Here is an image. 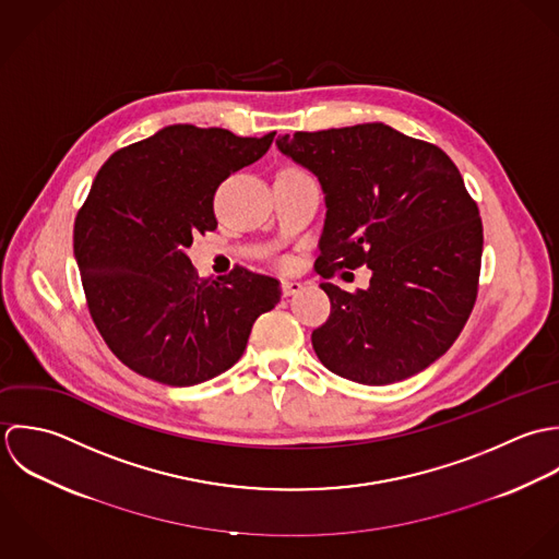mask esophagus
<instances>
[{
    "label": "esophagus",
    "mask_w": 559,
    "mask_h": 559,
    "mask_svg": "<svg viewBox=\"0 0 559 559\" xmlns=\"http://www.w3.org/2000/svg\"><path fill=\"white\" fill-rule=\"evenodd\" d=\"M281 287H283V296L285 298L287 296H296V294L302 292V283H298V281H283Z\"/></svg>",
    "instance_id": "obj_1"
}]
</instances>
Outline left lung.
Here are the masks:
<instances>
[{"label": "left lung", "instance_id": "1", "mask_svg": "<svg viewBox=\"0 0 559 559\" xmlns=\"http://www.w3.org/2000/svg\"><path fill=\"white\" fill-rule=\"evenodd\" d=\"M276 146L324 190L318 272L371 270L354 294L320 285L331 318L311 335L318 358L376 386L430 367L464 329L481 265L479 212L455 164L384 122L285 133Z\"/></svg>", "mask_w": 559, "mask_h": 559}]
</instances>
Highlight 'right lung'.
<instances>
[{"label":"right lung","mask_w":559,"mask_h":559,"mask_svg":"<svg viewBox=\"0 0 559 559\" xmlns=\"http://www.w3.org/2000/svg\"><path fill=\"white\" fill-rule=\"evenodd\" d=\"M274 131L168 124L102 166L73 228V250L95 326L135 373L192 386L233 367L254 320L281 300L272 276L235 267L199 278L188 248L214 230V194L263 157Z\"/></svg>","instance_id":"1"}]
</instances>
